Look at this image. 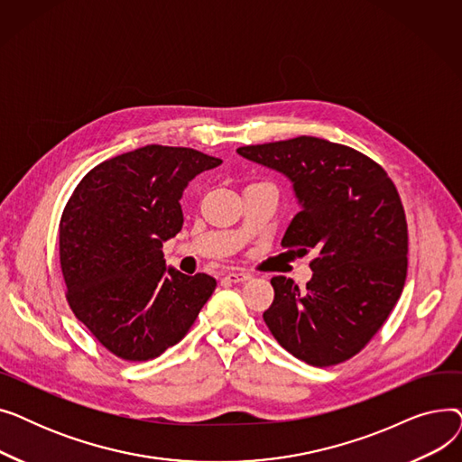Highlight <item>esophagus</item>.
Instances as JSON below:
<instances>
[{
    "mask_svg": "<svg viewBox=\"0 0 462 462\" xmlns=\"http://www.w3.org/2000/svg\"><path fill=\"white\" fill-rule=\"evenodd\" d=\"M249 279H251V275L244 273V272H230L225 275V281H228V282H245Z\"/></svg>",
    "mask_w": 462,
    "mask_h": 462,
    "instance_id": "1",
    "label": "esophagus"
}]
</instances>
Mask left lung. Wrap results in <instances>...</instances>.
<instances>
[{
	"label": "left lung",
	"instance_id": "left-lung-1",
	"mask_svg": "<svg viewBox=\"0 0 462 462\" xmlns=\"http://www.w3.org/2000/svg\"><path fill=\"white\" fill-rule=\"evenodd\" d=\"M237 153L288 178L300 204L282 247L317 253L305 290L273 277L263 322L314 367L356 356L390 317L408 268L406 217L383 168L348 145L298 136Z\"/></svg>",
	"mask_w": 462,
	"mask_h": 462
}]
</instances>
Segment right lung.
<instances>
[{
    "label": "right lung",
    "mask_w": 462,
    "mask_h": 462,
    "mask_svg": "<svg viewBox=\"0 0 462 462\" xmlns=\"http://www.w3.org/2000/svg\"><path fill=\"white\" fill-rule=\"evenodd\" d=\"M223 161L143 145L84 176L60 223V262L75 317L106 350L145 361L180 343L215 279L166 265L162 244L183 226L189 181Z\"/></svg>",
    "instance_id": "1"
}]
</instances>
